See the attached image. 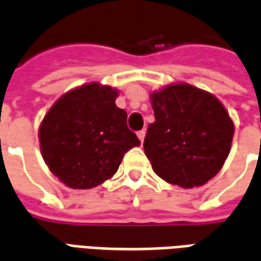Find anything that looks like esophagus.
I'll return each instance as SVG.
<instances>
[{"mask_svg": "<svg viewBox=\"0 0 261 261\" xmlns=\"http://www.w3.org/2000/svg\"><path fill=\"white\" fill-rule=\"evenodd\" d=\"M137 136H138V138H140V141H141V144L144 142V138H145V130H141L137 133Z\"/></svg>", "mask_w": 261, "mask_h": 261, "instance_id": "esophagus-1", "label": "esophagus"}]
</instances>
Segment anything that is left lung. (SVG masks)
I'll use <instances>...</instances> for the list:
<instances>
[{
  "label": "left lung",
  "mask_w": 261,
  "mask_h": 261,
  "mask_svg": "<svg viewBox=\"0 0 261 261\" xmlns=\"http://www.w3.org/2000/svg\"><path fill=\"white\" fill-rule=\"evenodd\" d=\"M155 121L148 125L144 151L153 172L170 185H205L224 166L235 125L213 93L179 82L151 95Z\"/></svg>",
  "instance_id": "obj_1"
}]
</instances>
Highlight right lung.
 Returning a JSON list of instances; mask_svg holds the SVG:
<instances>
[{
	"label": "right lung",
	"instance_id": "obj_1",
	"mask_svg": "<svg viewBox=\"0 0 261 261\" xmlns=\"http://www.w3.org/2000/svg\"><path fill=\"white\" fill-rule=\"evenodd\" d=\"M119 91L99 82L71 89L56 100L39 127L50 172L71 189H92L117 172L124 153L140 145L116 106Z\"/></svg>",
	"mask_w": 261,
	"mask_h": 261
}]
</instances>
